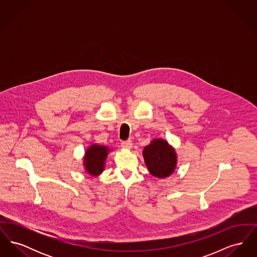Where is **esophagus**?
Wrapping results in <instances>:
<instances>
[{"label": "esophagus", "instance_id": "34e87169", "mask_svg": "<svg viewBox=\"0 0 257 257\" xmlns=\"http://www.w3.org/2000/svg\"><path fill=\"white\" fill-rule=\"evenodd\" d=\"M121 146H122L123 148H125V149H131V148H132V146H133V144H132V141L128 140V141L122 142Z\"/></svg>", "mask_w": 257, "mask_h": 257}]
</instances>
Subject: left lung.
Listing matches in <instances>:
<instances>
[{
  "instance_id": "left-lung-1",
  "label": "left lung",
  "mask_w": 257,
  "mask_h": 257,
  "mask_svg": "<svg viewBox=\"0 0 257 257\" xmlns=\"http://www.w3.org/2000/svg\"><path fill=\"white\" fill-rule=\"evenodd\" d=\"M143 156L148 171L157 178H166L176 169L177 155L175 149L166 140L154 139L145 147Z\"/></svg>"
}]
</instances>
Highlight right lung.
Masks as SVG:
<instances>
[{"label": "right lung", "mask_w": 257, "mask_h": 257, "mask_svg": "<svg viewBox=\"0 0 257 257\" xmlns=\"http://www.w3.org/2000/svg\"><path fill=\"white\" fill-rule=\"evenodd\" d=\"M110 151L109 147L98 144H93L86 149L84 156V168L89 175L96 177L103 172Z\"/></svg>", "instance_id": "1"}]
</instances>
